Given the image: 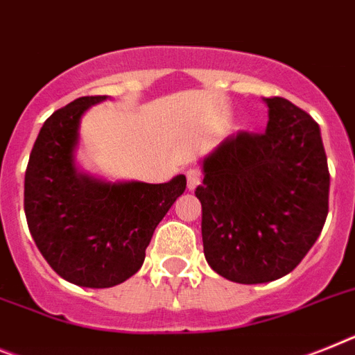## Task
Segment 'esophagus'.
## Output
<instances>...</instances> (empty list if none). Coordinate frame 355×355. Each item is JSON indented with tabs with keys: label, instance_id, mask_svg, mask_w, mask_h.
<instances>
[{
	"label": "esophagus",
	"instance_id": "obj_1",
	"mask_svg": "<svg viewBox=\"0 0 355 355\" xmlns=\"http://www.w3.org/2000/svg\"><path fill=\"white\" fill-rule=\"evenodd\" d=\"M186 178H187V189H189V191H193V189H196V186H200L202 173L198 171V169H196V168L187 169Z\"/></svg>",
	"mask_w": 355,
	"mask_h": 355
}]
</instances>
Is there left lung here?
<instances>
[{
  "label": "left lung",
  "mask_w": 355,
  "mask_h": 355,
  "mask_svg": "<svg viewBox=\"0 0 355 355\" xmlns=\"http://www.w3.org/2000/svg\"><path fill=\"white\" fill-rule=\"evenodd\" d=\"M265 133L227 137L202 160V242L214 272L267 284L297 267L329 214L330 175L318 122L284 97L263 99Z\"/></svg>",
  "instance_id": "left-lung-1"
}]
</instances>
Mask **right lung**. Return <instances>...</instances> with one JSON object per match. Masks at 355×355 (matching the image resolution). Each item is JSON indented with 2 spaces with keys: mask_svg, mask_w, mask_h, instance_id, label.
<instances>
[{
  "mask_svg": "<svg viewBox=\"0 0 355 355\" xmlns=\"http://www.w3.org/2000/svg\"><path fill=\"white\" fill-rule=\"evenodd\" d=\"M106 95L79 97L41 128L25 173V214L35 245L79 287L108 288L141 269L155 227L186 189L169 182H106L76 166L81 117Z\"/></svg>",
  "mask_w": 355,
  "mask_h": 355,
  "instance_id": "1",
  "label": "right lung"
}]
</instances>
